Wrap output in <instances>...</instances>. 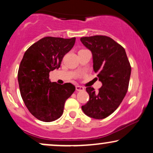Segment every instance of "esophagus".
Masks as SVG:
<instances>
[{
	"label": "esophagus",
	"instance_id": "1",
	"mask_svg": "<svg viewBox=\"0 0 153 153\" xmlns=\"http://www.w3.org/2000/svg\"><path fill=\"white\" fill-rule=\"evenodd\" d=\"M75 90H76V91H84V88L80 86V85H76L75 86Z\"/></svg>",
	"mask_w": 153,
	"mask_h": 153
}]
</instances>
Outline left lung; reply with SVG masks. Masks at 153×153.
Listing matches in <instances>:
<instances>
[{"label":"left lung","instance_id":"1","mask_svg":"<svg viewBox=\"0 0 153 153\" xmlns=\"http://www.w3.org/2000/svg\"><path fill=\"white\" fill-rule=\"evenodd\" d=\"M80 41L92 52L94 71L102 82L98 91L86 88L90 99L82 110L91 118L105 119L118 108L127 94L130 63L124 47L109 36H85Z\"/></svg>","mask_w":153,"mask_h":153}]
</instances>
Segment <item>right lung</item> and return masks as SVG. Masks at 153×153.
Wrapping results in <instances>:
<instances>
[{"mask_svg": "<svg viewBox=\"0 0 153 153\" xmlns=\"http://www.w3.org/2000/svg\"><path fill=\"white\" fill-rule=\"evenodd\" d=\"M75 42V37L46 36L24 54L18 71L19 89L26 108L39 120L50 122L59 119L65 101L75 90L70 82L59 85L50 80V72L58 69Z\"/></svg>", "mask_w": 153, "mask_h": 153, "instance_id": "add662e5", "label": "right lung"}]
</instances>
